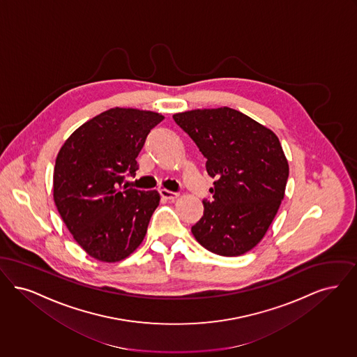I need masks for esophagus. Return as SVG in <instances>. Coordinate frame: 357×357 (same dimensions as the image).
I'll return each mask as SVG.
<instances>
[{
    "label": "esophagus",
    "instance_id": "34e87169",
    "mask_svg": "<svg viewBox=\"0 0 357 357\" xmlns=\"http://www.w3.org/2000/svg\"><path fill=\"white\" fill-rule=\"evenodd\" d=\"M160 195H161V197H164L167 200H171V202H174L178 197V193L171 192L168 189H160Z\"/></svg>",
    "mask_w": 357,
    "mask_h": 357
}]
</instances>
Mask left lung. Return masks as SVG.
<instances>
[{"mask_svg":"<svg viewBox=\"0 0 357 357\" xmlns=\"http://www.w3.org/2000/svg\"><path fill=\"white\" fill-rule=\"evenodd\" d=\"M195 141L215 178L204 215L192 227L202 247L240 256L265 236L284 199L289 167L278 136L232 108L195 109L173 114Z\"/></svg>","mask_w":357,"mask_h":357,"instance_id":"8db88e82","label":"left lung"}]
</instances>
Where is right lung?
<instances>
[{"label":"right lung","mask_w":357,"mask_h":357,"mask_svg":"<svg viewBox=\"0 0 357 357\" xmlns=\"http://www.w3.org/2000/svg\"><path fill=\"white\" fill-rule=\"evenodd\" d=\"M162 120L149 110L109 109L76 129L57 155L56 206L81 248L100 261L124 260L145 237L160 195L121 186L136 174L146 136Z\"/></svg>","instance_id":"1"}]
</instances>
